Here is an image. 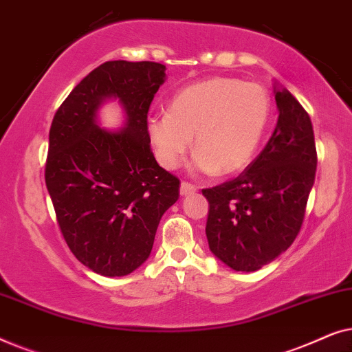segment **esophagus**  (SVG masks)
<instances>
[{"mask_svg":"<svg viewBox=\"0 0 352 352\" xmlns=\"http://www.w3.org/2000/svg\"><path fill=\"white\" fill-rule=\"evenodd\" d=\"M197 192V187L194 184H189V182H181V195H192Z\"/></svg>","mask_w":352,"mask_h":352,"instance_id":"1","label":"esophagus"}]
</instances>
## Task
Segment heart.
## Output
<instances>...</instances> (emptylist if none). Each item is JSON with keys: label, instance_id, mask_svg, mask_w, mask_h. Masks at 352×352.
Instances as JSON below:
<instances>
[{"label": "heart", "instance_id": "obj_1", "mask_svg": "<svg viewBox=\"0 0 352 352\" xmlns=\"http://www.w3.org/2000/svg\"><path fill=\"white\" fill-rule=\"evenodd\" d=\"M271 99L263 86L234 78L199 81L173 96L168 113L148 118L157 160L173 170L192 141L194 168L204 175H235L252 163L266 131Z\"/></svg>", "mask_w": 352, "mask_h": 352}]
</instances>
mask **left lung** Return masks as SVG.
I'll return each instance as SVG.
<instances>
[{
	"mask_svg": "<svg viewBox=\"0 0 352 352\" xmlns=\"http://www.w3.org/2000/svg\"><path fill=\"white\" fill-rule=\"evenodd\" d=\"M276 129L239 177L213 189L206 239L211 253L234 271L253 272L293 243L314 186L317 153L309 115L290 91L274 83Z\"/></svg>",
	"mask_w": 352,
	"mask_h": 352,
	"instance_id": "1",
	"label": "left lung"
}]
</instances>
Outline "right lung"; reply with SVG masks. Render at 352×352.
Segmentation results:
<instances>
[{
    "instance_id": "obj_1",
    "label": "right lung",
    "mask_w": 352,
    "mask_h": 352,
    "mask_svg": "<svg viewBox=\"0 0 352 352\" xmlns=\"http://www.w3.org/2000/svg\"><path fill=\"white\" fill-rule=\"evenodd\" d=\"M165 70L157 62H104L52 120L47 192L72 253L99 276L136 271L152 252L163 213L179 199V179L158 165L147 133ZM109 100L122 105L123 129L100 128L98 110Z\"/></svg>"
}]
</instances>
